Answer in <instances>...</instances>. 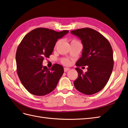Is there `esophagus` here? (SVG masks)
<instances>
[{
  "mask_svg": "<svg viewBox=\"0 0 128 128\" xmlns=\"http://www.w3.org/2000/svg\"><path fill=\"white\" fill-rule=\"evenodd\" d=\"M70 69L69 68H67V67H65V68H64V72H67V71H68V70H70Z\"/></svg>",
  "mask_w": 128,
  "mask_h": 128,
  "instance_id": "esophagus-1",
  "label": "esophagus"
}]
</instances>
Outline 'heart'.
<instances>
[{
  "mask_svg": "<svg viewBox=\"0 0 128 128\" xmlns=\"http://www.w3.org/2000/svg\"><path fill=\"white\" fill-rule=\"evenodd\" d=\"M60 42V41H57V42L56 43L55 47H57V46L58 45V44H59ZM78 42H79V41H77V40H76V39H73V40H72L71 41V44H74V43ZM62 63H63L64 64L68 65V64H70V61L68 59V58H64V59L62 60Z\"/></svg>",
  "mask_w": 128,
  "mask_h": 128,
  "instance_id": "b5f03b06",
  "label": "heart"
}]
</instances>
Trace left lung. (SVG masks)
<instances>
[{"label":"left lung","instance_id":"obj_1","mask_svg":"<svg viewBox=\"0 0 128 128\" xmlns=\"http://www.w3.org/2000/svg\"><path fill=\"white\" fill-rule=\"evenodd\" d=\"M71 32L80 39L83 47L82 57L76 65L87 66L86 72L76 68L78 76L74 86L84 94H93L105 87L110 77L114 64L113 50L107 39L92 28H80Z\"/></svg>","mask_w":128,"mask_h":128}]
</instances>
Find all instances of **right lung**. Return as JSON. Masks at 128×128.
<instances>
[{
    "label": "right lung",
    "instance_id": "right-lung-1",
    "mask_svg": "<svg viewBox=\"0 0 128 128\" xmlns=\"http://www.w3.org/2000/svg\"><path fill=\"white\" fill-rule=\"evenodd\" d=\"M68 32H57L39 28L26 35L17 48V73L21 82L28 92L42 96L53 91L64 72V67L54 64L50 69L43 66L45 58L52 53L57 40Z\"/></svg>",
    "mask_w": 128,
    "mask_h": 128
}]
</instances>
